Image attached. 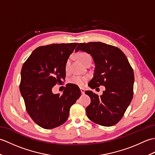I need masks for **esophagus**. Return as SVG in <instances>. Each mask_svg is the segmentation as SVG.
I'll return each mask as SVG.
<instances>
[{
	"label": "esophagus",
	"instance_id": "obj_1",
	"mask_svg": "<svg viewBox=\"0 0 155 155\" xmlns=\"http://www.w3.org/2000/svg\"><path fill=\"white\" fill-rule=\"evenodd\" d=\"M81 93L82 94H84V92H85V90L83 88H81Z\"/></svg>",
	"mask_w": 155,
	"mask_h": 155
}]
</instances>
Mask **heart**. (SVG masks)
Listing matches in <instances>:
<instances>
[{
  "label": "heart",
  "mask_w": 155,
  "mask_h": 155,
  "mask_svg": "<svg viewBox=\"0 0 155 155\" xmlns=\"http://www.w3.org/2000/svg\"><path fill=\"white\" fill-rule=\"evenodd\" d=\"M78 59L80 60V61L81 62H83V64L86 62L87 59L91 58L89 54L87 53H85V52H81V53L78 54ZM69 66H70V59H68L65 63V70L67 71L68 70ZM87 80H88L87 77H81V76L74 75L70 78L69 82L72 84L77 85V86L82 87L85 84V83H86Z\"/></svg>",
  "instance_id": "b5f03b06"
}]
</instances>
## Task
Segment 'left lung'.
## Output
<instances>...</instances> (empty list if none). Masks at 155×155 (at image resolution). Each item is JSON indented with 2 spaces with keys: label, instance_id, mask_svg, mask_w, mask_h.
Returning a JSON list of instances; mask_svg holds the SVG:
<instances>
[{
  "label": "left lung",
  "instance_id": "1",
  "mask_svg": "<svg viewBox=\"0 0 155 155\" xmlns=\"http://www.w3.org/2000/svg\"><path fill=\"white\" fill-rule=\"evenodd\" d=\"M78 51L90 54L95 64L88 87L93 89L100 85L105 87L100 97L91 91H85L91 100L86 108L88 118L102 126L116 124L133 97L134 77L129 62L120 49L101 42L80 43L75 52Z\"/></svg>",
  "mask_w": 155,
  "mask_h": 155
}]
</instances>
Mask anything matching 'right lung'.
<instances>
[{"mask_svg": "<svg viewBox=\"0 0 155 155\" xmlns=\"http://www.w3.org/2000/svg\"><path fill=\"white\" fill-rule=\"evenodd\" d=\"M78 43L39 47L22 65L20 91L26 109L38 126L51 129L64 124L72 104L80 97L79 87L67 84L62 94L52 88L66 77L65 63Z\"/></svg>", "mask_w": 155, "mask_h": 155, "instance_id": "add662e5", "label": "right lung"}]
</instances>
